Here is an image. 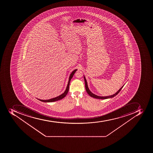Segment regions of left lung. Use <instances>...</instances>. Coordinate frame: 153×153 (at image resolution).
<instances>
[{
  "instance_id": "left-lung-1",
  "label": "left lung",
  "mask_w": 153,
  "mask_h": 153,
  "mask_svg": "<svg viewBox=\"0 0 153 153\" xmlns=\"http://www.w3.org/2000/svg\"><path fill=\"white\" fill-rule=\"evenodd\" d=\"M84 78L85 80V90L87 91V93H88V94L90 96V97H94V98H96V99H102V100H104V99H109V98H111V97H114L117 94L119 93L120 92L121 89H122V88L123 87L124 85H123V87L122 88H120V89L119 90H118V91L115 94H113V95H111V96H106V97H100L99 96H97V95H95V94H93L90 91V90H89V88H88V84H87V80L85 79V76H84Z\"/></svg>"
}]
</instances>
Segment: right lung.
Segmentation results:
<instances>
[{
  "instance_id": "1",
  "label": "right lung",
  "mask_w": 153,
  "mask_h": 153,
  "mask_svg": "<svg viewBox=\"0 0 153 153\" xmlns=\"http://www.w3.org/2000/svg\"><path fill=\"white\" fill-rule=\"evenodd\" d=\"M76 70H77V69H75V70H74L72 72V73L70 74V76H69V78L68 83V85H67L66 89H65V91L64 92V93H63L62 95H60L59 96L53 98V99H50V100H40V101H42V102H54V101H57V100H61V99H63L64 97H65L66 96V95L68 94V92L69 91V84H70V81H71V79L72 78L74 75V74L75 73Z\"/></svg>"
}]
</instances>
